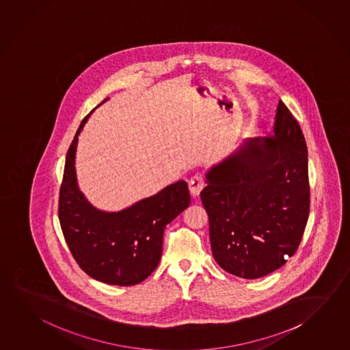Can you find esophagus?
Listing matches in <instances>:
<instances>
[{
    "label": "esophagus",
    "mask_w": 350,
    "mask_h": 350,
    "mask_svg": "<svg viewBox=\"0 0 350 350\" xmlns=\"http://www.w3.org/2000/svg\"><path fill=\"white\" fill-rule=\"evenodd\" d=\"M202 188H204V178L200 173H196L189 180V191L193 198H196L200 194Z\"/></svg>",
    "instance_id": "obj_1"
}]
</instances>
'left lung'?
<instances>
[{
  "instance_id": "obj_1",
  "label": "left lung",
  "mask_w": 350,
  "mask_h": 350,
  "mask_svg": "<svg viewBox=\"0 0 350 350\" xmlns=\"http://www.w3.org/2000/svg\"><path fill=\"white\" fill-rule=\"evenodd\" d=\"M307 165L300 125L279 100L271 134L245 140L205 173L200 198L222 269L258 279L294 256L310 211Z\"/></svg>"
}]
</instances>
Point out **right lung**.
<instances>
[{"mask_svg":"<svg viewBox=\"0 0 350 350\" xmlns=\"http://www.w3.org/2000/svg\"><path fill=\"white\" fill-rule=\"evenodd\" d=\"M92 113L82 120L66 154L59 220L81 269L98 282L131 286L160 263L166 225L189 206V190L185 180H178L120 211L94 208L79 188L75 168L79 135Z\"/></svg>","mask_w":350,"mask_h":350,"instance_id":"right-lung-1","label":"right lung"}]
</instances>
